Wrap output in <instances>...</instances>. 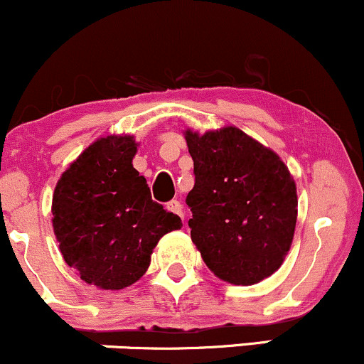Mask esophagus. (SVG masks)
<instances>
[{"mask_svg": "<svg viewBox=\"0 0 364 364\" xmlns=\"http://www.w3.org/2000/svg\"><path fill=\"white\" fill-rule=\"evenodd\" d=\"M166 208H168L169 212H173V214H176V215H179L183 219V207H181V203L178 202V200H171L168 205H166Z\"/></svg>", "mask_w": 364, "mask_h": 364, "instance_id": "esophagus-1", "label": "esophagus"}]
</instances>
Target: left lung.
Returning a JSON list of instances; mask_svg holds the SVG:
<instances>
[{"mask_svg": "<svg viewBox=\"0 0 364 364\" xmlns=\"http://www.w3.org/2000/svg\"><path fill=\"white\" fill-rule=\"evenodd\" d=\"M195 186L191 241L217 277L252 286L277 272L298 219L292 174L272 149L236 127L185 129Z\"/></svg>", "mask_w": 364, "mask_h": 364, "instance_id": "1", "label": "left lung"}]
</instances>
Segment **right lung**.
Returning <instances> with one entry per match:
<instances>
[{"label":"right lung","mask_w":364,"mask_h":364,"mask_svg":"<svg viewBox=\"0 0 364 364\" xmlns=\"http://www.w3.org/2000/svg\"><path fill=\"white\" fill-rule=\"evenodd\" d=\"M133 135L90 144L58 179L53 229L65 262L83 282L106 291L132 286L147 272L159 240L181 219L152 200L133 168Z\"/></svg>","instance_id":"obj_1"}]
</instances>
